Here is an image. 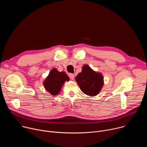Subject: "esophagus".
I'll list each match as a JSON object with an SVG mask.
<instances>
[{"label":"esophagus","mask_w":147,"mask_h":147,"mask_svg":"<svg viewBox=\"0 0 147 147\" xmlns=\"http://www.w3.org/2000/svg\"><path fill=\"white\" fill-rule=\"evenodd\" d=\"M69 77H70L71 80H73V79L74 78V74H73V73H69Z\"/></svg>","instance_id":"34e87169"}]
</instances>
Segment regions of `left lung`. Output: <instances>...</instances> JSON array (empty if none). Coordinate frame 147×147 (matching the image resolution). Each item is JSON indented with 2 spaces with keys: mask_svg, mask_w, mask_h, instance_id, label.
Here are the masks:
<instances>
[{
  "mask_svg": "<svg viewBox=\"0 0 147 147\" xmlns=\"http://www.w3.org/2000/svg\"><path fill=\"white\" fill-rule=\"evenodd\" d=\"M76 81L82 92L92 96L98 94L103 85L102 74L94 71L87 65L83 66L81 72L76 77Z\"/></svg>",
  "mask_w": 147,
  "mask_h": 147,
  "instance_id": "8db88e82",
  "label": "left lung"
}]
</instances>
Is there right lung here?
Wrapping results in <instances>:
<instances>
[{
    "label": "right lung",
    "mask_w": 147,
    "mask_h": 147,
    "mask_svg": "<svg viewBox=\"0 0 147 147\" xmlns=\"http://www.w3.org/2000/svg\"><path fill=\"white\" fill-rule=\"evenodd\" d=\"M66 81H69V77L65 72H60L56 69H53L44 81V86L51 95H56Z\"/></svg>",
    "instance_id": "obj_1"
}]
</instances>
